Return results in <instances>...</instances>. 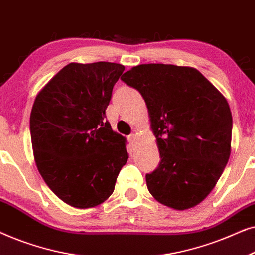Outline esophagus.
Instances as JSON below:
<instances>
[{"label":"esophagus","mask_w":255,"mask_h":255,"mask_svg":"<svg viewBox=\"0 0 255 255\" xmlns=\"http://www.w3.org/2000/svg\"><path fill=\"white\" fill-rule=\"evenodd\" d=\"M138 139H139L138 135L135 134V133H132V134L128 135V141H130L131 145H135V144H137Z\"/></svg>","instance_id":"34e87169"}]
</instances>
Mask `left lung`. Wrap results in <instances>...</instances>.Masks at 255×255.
I'll return each mask as SVG.
<instances>
[{
    "mask_svg": "<svg viewBox=\"0 0 255 255\" xmlns=\"http://www.w3.org/2000/svg\"><path fill=\"white\" fill-rule=\"evenodd\" d=\"M121 79L144 97L161 158L158 168L146 174L148 191L175 210L200 204L231 154L228 101L196 68L187 66L138 65Z\"/></svg>",
    "mask_w": 255,
    "mask_h": 255,
    "instance_id": "8db88e82",
    "label": "left lung"
}]
</instances>
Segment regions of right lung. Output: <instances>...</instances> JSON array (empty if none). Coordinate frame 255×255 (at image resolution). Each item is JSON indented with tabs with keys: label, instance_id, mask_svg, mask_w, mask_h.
<instances>
[{
	"label": "right lung",
	"instance_id": "1",
	"mask_svg": "<svg viewBox=\"0 0 255 255\" xmlns=\"http://www.w3.org/2000/svg\"><path fill=\"white\" fill-rule=\"evenodd\" d=\"M124 69L115 62H71L34 100V161L48 188L71 207L93 208L108 200L128 159L127 138L104 120Z\"/></svg>",
	"mask_w": 255,
	"mask_h": 255
}]
</instances>
